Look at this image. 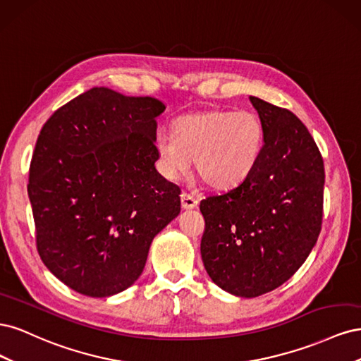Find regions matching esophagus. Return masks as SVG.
<instances>
[{"label":"esophagus","mask_w":361,"mask_h":361,"mask_svg":"<svg viewBox=\"0 0 361 361\" xmlns=\"http://www.w3.org/2000/svg\"><path fill=\"white\" fill-rule=\"evenodd\" d=\"M180 203H182V207L183 209H194V207H197L199 204V200L194 197V195L188 194V192H182L180 194Z\"/></svg>","instance_id":"34e87169"}]
</instances>
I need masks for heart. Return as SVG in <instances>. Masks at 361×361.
<instances>
[{
    "instance_id": "b5f03b06",
    "label": "heart",
    "mask_w": 361,
    "mask_h": 361,
    "mask_svg": "<svg viewBox=\"0 0 361 361\" xmlns=\"http://www.w3.org/2000/svg\"><path fill=\"white\" fill-rule=\"evenodd\" d=\"M264 147V128L250 111L206 110L173 122V134L155 137L158 169L167 179L195 173L215 190H228L253 171Z\"/></svg>"
}]
</instances>
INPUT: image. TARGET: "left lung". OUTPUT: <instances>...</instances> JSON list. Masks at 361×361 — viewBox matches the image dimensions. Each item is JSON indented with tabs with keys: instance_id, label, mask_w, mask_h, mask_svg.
<instances>
[{
	"instance_id": "obj_1",
	"label": "left lung",
	"mask_w": 361,
	"mask_h": 361,
	"mask_svg": "<svg viewBox=\"0 0 361 361\" xmlns=\"http://www.w3.org/2000/svg\"><path fill=\"white\" fill-rule=\"evenodd\" d=\"M264 128L262 155L236 188L200 202V253L216 286L255 298L289 280L321 232L324 161L301 120L250 96Z\"/></svg>"
}]
</instances>
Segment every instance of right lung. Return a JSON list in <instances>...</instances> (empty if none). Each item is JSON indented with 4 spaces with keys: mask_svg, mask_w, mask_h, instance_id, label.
Returning a JSON list of instances; mask_svg holds the SVG:
<instances>
[{
    "mask_svg": "<svg viewBox=\"0 0 361 361\" xmlns=\"http://www.w3.org/2000/svg\"><path fill=\"white\" fill-rule=\"evenodd\" d=\"M155 97L93 87L43 125L28 197L40 259L64 285L104 298L133 286L154 238L180 212L155 169Z\"/></svg>",
    "mask_w": 361,
    "mask_h": 361,
    "instance_id": "add662e5",
    "label": "right lung"
}]
</instances>
